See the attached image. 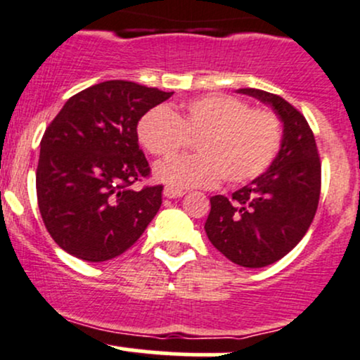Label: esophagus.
Returning <instances> with one entry per match:
<instances>
[{
    "instance_id": "1",
    "label": "esophagus",
    "mask_w": 360,
    "mask_h": 360,
    "mask_svg": "<svg viewBox=\"0 0 360 360\" xmlns=\"http://www.w3.org/2000/svg\"><path fill=\"white\" fill-rule=\"evenodd\" d=\"M183 189H174V188H164V196L169 198V200H174V198L184 196Z\"/></svg>"
}]
</instances>
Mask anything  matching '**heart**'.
Wrapping results in <instances>:
<instances>
[{
	"mask_svg": "<svg viewBox=\"0 0 360 360\" xmlns=\"http://www.w3.org/2000/svg\"><path fill=\"white\" fill-rule=\"evenodd\" d=\"M140 143L155 157L176 155L196 140V155L157 164L154 174L171 188H210L218 181L242 184L262 174L278 155L283 125L267 108L229 94L194 98L174 113L166 106L147 111L139 122Z\"/></svg>",
	"mask_w": 360,
	"mask_h": 360,
	"instance_id": "obj_1",
	"label": "heart"
}]
</instances>
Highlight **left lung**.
<instances>
[{
  "mask_svg": "<svg viewBox=\"0 0 360 360\" xmlns=\"http://www.w3.org/2000/svg\"><path fill=\"white\" fill-rule=\"evenodd\" d=\"M237 93L271 106L283 123L281 148L266 172L225 198H210V242L242 267H266L298 245L315 218L321 166L313 131L292 105L262 89Z\"/></svg>",
  "mask_w": 360,
  "mask_h": 360,
  "instance_id": "8db88e82",
  "label": "left lung"
}]
</instances>
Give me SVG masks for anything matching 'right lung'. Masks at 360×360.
Wrapping results in <instances>:
<instances>
[{"mask_svg": "<svg viewBox=\"0 0 360 360\" xmlns=\"http://www.w3.org/2000/svg\"><path fill=\"white\" fill-rule=\"evenodd\" d=\"M172 94L105 81L69 98L52 120L40 142L37 200L45 229L62 250L103 262L146 232L162 205V186L131 188L150 172L137 125Z\"/></svg>", "mask_w": 360, "mask_h": 360, "instance_id": "right-lung-1", "label": "right lung"}]
</instances>
